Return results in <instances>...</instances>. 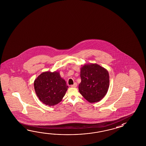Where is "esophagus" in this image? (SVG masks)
Returning a JSON list of instances; mask_svg holds the SVG:
<instances>
[{
    "mask_svg": "<svg viewBox=\"0 0 146 146\" xmlns=\"http://www.w3.org/2000/svg\"><path fill=\"white\" fill-rule=\"evenodd\" d=\"M71 87H72V88H76V87H77V83L75 82L74 84H72V85L71 86Z\"/></svg>",
    "mask_w": 146,
    "mask_h": 146,
    "instance_id": "34e87169",
    "label": "esophagus"
}]
</instances>
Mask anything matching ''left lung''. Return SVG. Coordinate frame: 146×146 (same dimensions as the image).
<instances>
[{"instance_id": "obj_1", "label": "left lung", "mask_w": 146, "mask_h": 146, "mask_svg": "<svg viewBox=\"0 0 146 146\" xmlns=\"http://www.w3.org/2000/svg\"><path fill=\"white\" fill-rule=\"evenodd\" d=\"M81 81L79 91L89 102L102 99L108 92L110 84L109 72L97 64H87L80 69Z\"/></svg>"}]
</instances>
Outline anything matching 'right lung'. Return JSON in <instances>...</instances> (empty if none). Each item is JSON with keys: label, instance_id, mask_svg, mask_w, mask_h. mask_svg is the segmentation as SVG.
Instances as JSON below:
<instances>
[{"label": "right lung", "instance_id": "obj_1", "mask_svg": "<svg viewBox=\"0 0 146 146\" xmlns=\"http://www.w3.org/2000/svg\"><path fill=\"white\" fill-rule=\"evenodd\" d=\"M34 90L39 100L46 106H54L60 102L68 88L58 72H45L34 82Z\"/></svg>", "mask_w": 146, "mask_h": 146}]
</instances>
